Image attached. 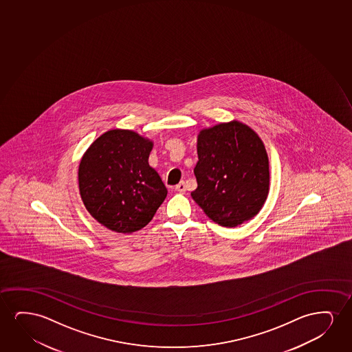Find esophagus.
<instances>
[{"label": "esophagus", "instance_id": "1", "mask_svg": "<svg viewBox=\"0 0 352 352\" xmlns=\"http://www.w3.org/2000/svg\"><path fill=\"white\" fill-rule=\"evenodd\" d=\"M175 190H177L178 192L185 193V191H186V185H185L184 182H182V183H179L178 185L175 186Z\"/></svg>", "mask_w": 352, "mask_h": 352}]
</instances>
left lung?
I'll return each instance as SVG.
<instances>
[{
    "instance_id": "1",
    "label": "left lung",
    "mask_w": 352,
    "mask_h": 352,
    "mask_svg": "<svg viewBox=\"0 0 352 352\" xmlns=\"http://www.w3.org/2000/svg\"><path fill=\"white\" fill-rule=\"evenodd\" d=\"M193 201L210 220L236 227L260 212L270 190L265 145L239 121L201 131Z\"/></svg>"
}]
</instances>
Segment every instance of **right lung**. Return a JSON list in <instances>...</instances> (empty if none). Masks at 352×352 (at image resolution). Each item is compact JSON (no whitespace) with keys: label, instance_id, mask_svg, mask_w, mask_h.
<instances>
[{"label":"right lung","instance_id":"add662e5","mask_svg":"<svg viewBox=\"0 0 352 352\" xmlns=\"http://www.w3.org/2000/svg\"><path fill=\"white\" fill-rule=\"evenodd\" d=\"M153 143L129 130L97 138L79 164V191L87 212L118 233L146 226L167 196L159 174L149 166Z\"/></svg>","mask_w":352,"mask_h":352}]
</instances>
